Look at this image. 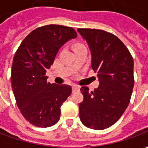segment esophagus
Returning a JSON list of instances; mask_svg holds the SVG:
<instances>
[{
  "instance_id": "obj_1",
  "label": "esophagus",
  "mask_w": 148,
  "mask_h": 148,
  "mask_svg": "<svg viewBox=\"0 0 148 148\" xmlns=\"http://www.w3.org/2000/svg\"><path fill=\"white\" fill-rule=\"evenodd\" d=\"M80 89V87L77 86V85H73L72 86V90H73V92H76V91H78Z\"/></svg>"
}]
</instances>
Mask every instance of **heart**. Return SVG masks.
<instances>
[{"label":"heart","mask_w":148,"mask_h":148,"mask_svg":"<svg viewBox=\"0 0 148 148\" xmlns=\"http://www.w3.org/2000/svg\"><path fill=\"white\" fill-rule=\"evenodd\" d=\"M85 47V46L82 44V43H81V42H76V43H74V46H73V48L76 49V48H78V47Z\"/></svg>","instance_id":"obj_1"}]
</instances>
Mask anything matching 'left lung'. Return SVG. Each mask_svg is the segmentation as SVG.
I'll return each mask as SVG.
<instances>
[{
    "mask_svg": "<svg viewBox=\"0 0 148 148\" xmlns=\"http://www.w3.org/2000/svg\"><path fill=\"white\" fill-rule=\"evenodd\" d=\"M91 51V66L97 72L99 86L93 91L82 86L79 104L82 124L92 129L108 128L121 118L130 102L134 86L133 58L113 34L91 28H77Z\"/></svg>",
    "mask_w": 148,
    "mask_h": 148,
    "instance_id": "obj_1",
    "label": "left lung"
}]
</instances>
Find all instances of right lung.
<instances>
[{"mask_svg":"<svg viewBox=\"0 0 148 148\" xmlns=\"http://www.w3.org/2000/svg\"><path fill=\"white\" fill-rule=\"evenodd\" d=\"M76 37L73 27L46 25L28 34L15 53L11 73L15 99L23 116L36 127L56 124L60 107L71 95V86L47 82L46 72L59 48Z\"/></svg>","mask_w":148,"mask_h":148,"instance_id":"obj_1","label":"right lung"}]
</instances>
